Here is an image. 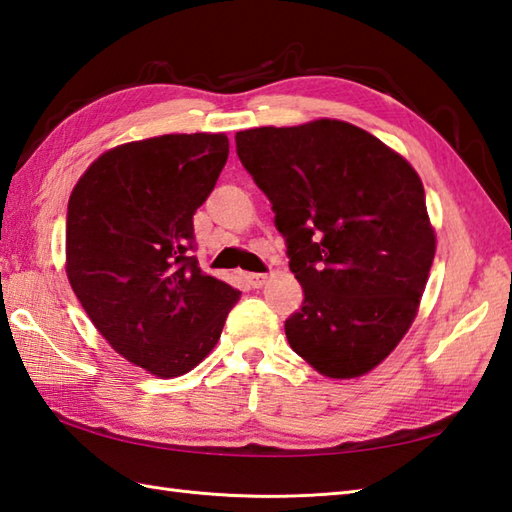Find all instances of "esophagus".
<instances>
[{
  "label": "esophagus",
  "instance_id": "1",
  "mask_svg": "<svg viewBox=\"0 0 512 512\" xmlns=\"http://www.w3.org/2000/svg\"><path fill=\"white\" fill-rule=\"evenodd\" d=\"M246 281H248V286H253V288H262L266 281H268V275H264V273H248L246 275Z\"/></svg>",
  "mask_w": 512,
  "mask_h": 512
}]
</instances>
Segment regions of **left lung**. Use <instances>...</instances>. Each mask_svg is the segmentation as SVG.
I'll return each mask as SVG.
<instances>
[{"label": "left lung", "instance_id": "obj_1", "mask_svg": "<svg viewBox=\"0 0 512 512\" xmlns=\"http://www.w3.org/2000/svg\"><path fill=\"white\" fill-rule=\"evenodd\" d=\"M235 145L303 288L286 319L290 347L323 376L372 372L416 319L436 255L418 173L365 129L330 118L246 129Z\"/></svg>", "mask_w": 512, "mask_h": 512}]
</instances>
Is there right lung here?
<instances>
[{"instance_id":"1","label":"right lung","mask_w":512,"mask_h":512,"mask_svg":"<svg viewBox=\"0 0 512 512\" xmlns=\"http://www.w3.org/2000/svg\"><path fill=\"white\" fill-rule=\"evenodd\" d=\"M224 134H167L96 158L70 195L65 273L129 363L176 378L220 339L239 290L204 275L193 215L226 165Z\"/></svg>"}]
</instances>
